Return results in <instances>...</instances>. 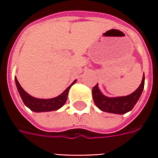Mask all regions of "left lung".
Masks as SVG:
<instances>
[{"instance_id": "left-lung-1", "label": "left lung", "mask_w": 158, "mask_h": 158, "mask_svg": "<svg viewBox=\"0 0 158 158\" xmlns=\"http://www.w3.org/2000/svg\"><path fill=\"white\" fill-rule=\"evenodd\" d=\"M143 88H144V76L143 77L142 83L140 84L138 89L128 96L118 97V98H108L101 93L98 84L92 89V96L96 106L101 111L110 112V113H116V114H124L134 108L135 105L136 104L142 95Z\"/></svg>"}]
</instances>
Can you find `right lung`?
<instances>
[{"instance_id": "right-lung-1", "label": "right lung", "mask_w": 158, "mask_h": 158, "mask_svg": "<svg viewBox=\"0 0 158 158\" xmlns=\"http://www.w3.org/2000/svg\"><path fill=\"white\" fill-rule=\"evenodd\" d=\"M15 84H16V88L18 89V92L20 94L23 102L31 111L36 112H51V111H55V110L60 109L61 106H64V104L67 101L69 90L71 85L76 82V81H75L70 86L66 89L61 94L56 97V98H50V99H40V98H33L31 95L28 94L27 92H25L24 89L22 88L21 85L19 84L16 78H15Z\"/></svg>"}]
</instances>
